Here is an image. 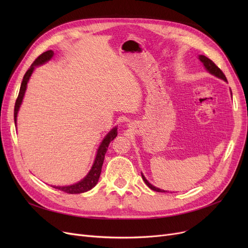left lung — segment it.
<instances>
[{
	"label": "left lung",
	"mask_w": 248,
	"mask_h": 248,
	"mask_svg": "<svg viewBox=\"0 0 248 248\" xmlns=\"http://www.w3.org/2000/svg\"><path fill=\"white\" fill-rule=\"evenodd\" d=\"M199 59H200V61L203 63V65H204L206 70H207L208 72L211 73L212 75H214V76H216V77H218V78H220V79H223L224 81L227 82V79H226V77H225L224 73L222 72V70H221L212 60H210L209 58H207V57L204 56V55H199ZM230 93H231V90H230ZM231 95H232V93H231ZM141 178H142V180L145 181V183L147 184V186H148L150 189H152V190H154V191H157V192H166V191H164V190H162V189H159V188H157V187L153 186L151 183H149V181L145 178V176L142 175V174H141Z\"/></svg>",
	"instance_id": "8db88e82"
}]
</instances>
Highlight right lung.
<instances>
[{
  "instance_id": "add662e5",
  "label": "right lung",
  "mask_w": 248,
  "mask_h": 248,
  "mask_svg": "<svg viewBox=\"0 0 248 248\" xmlns=\"http://www.w3.org/2000/svg\"><path fill=\"white\" fill-rule=\"evenodd\" d=\"M53 55H54V52L52 50H48V51L44 52V53H42L32 63L30 68L27 70V72L25 73V75L23 77V81L21 83L19 95H18L16 103H15V108H14V121H15L16 125H17V114H18L20 106L22 103L23 97L25 95V91H26V88H27V83L30 79V76L32 75L36 66L46 63L47 61H49L52 57H53ZM116 136H117V127L115 126L106 136V138L102 140L101 144L97 150L96 157H95L94 163L93 165V168H91V170L89 171V173L86 175L85 178H83L81 181L78 182V183H75L70 186H53V188L63 191L65 193H68V194H80V193H84L90 189H93L98 182V179H99V176L101 173V167L103 164L104 155H106L109 142Z\"/></svg>"
}]
</instances>
